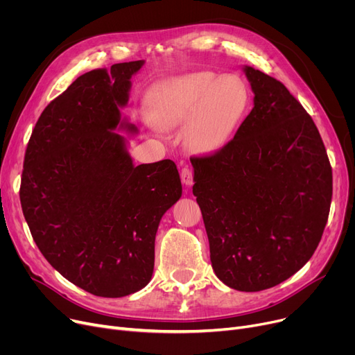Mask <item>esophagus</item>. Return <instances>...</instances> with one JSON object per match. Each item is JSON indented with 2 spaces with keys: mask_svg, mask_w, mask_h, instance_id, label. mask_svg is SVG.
I'll return each mask as SVG.
<instances>
[{
  "mask_svg": "<svg viewBox=\"0 0 355 355\" xmlns=\"http://www.w3.org/2000/svg\"><path fill=\"white\" fill-rule=\"evenodd\" d=\"M181 181L185 185V187H191L193 185V171L191 168L184 166L181 170Z\"/></svg>",
  "mask_w": 355,
  "mask_h": 355,
  "instance_id": "obj_1",
  "label": "esophagus"
}]
</instances>
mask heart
<instances>
[{
	"label": "heart",
	"instance_id": "obj_1",
	"mask_svg": "<svg viewBox=\"0 0 355 355\" xmlns=\"http://www.w3.org/2000/svg\"><path fill=\"white\" fill-rule=\"evenodd\" d=\"M248 89L234 74L202 70L166 80L155 93L154 122L182 127V142L196 155H210L225 146L248 106Z\"/></svg>",
	"mask_w": 355,
	"mask_h": 355
}]
</instances>
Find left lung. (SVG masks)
<instances>
[{
  "label": "left lung",
  "mask_w": 355,
  "mask_h": 355,
  "mask_svg": "<svg viewBox=\"0 0 355 355\" xmlns=\"http://www.w3.org/2000/svg\"><path fill=\"white\" fill-rule=\"evenodd\" d=\"M243 71L253 109L220 151L191 158L193 194L216 276L257 292L286 281L318 248L332 170L318 129L285 85L250 66Z\"/></svg>",
  "instance_id": "obj_1"
}]
</instances>
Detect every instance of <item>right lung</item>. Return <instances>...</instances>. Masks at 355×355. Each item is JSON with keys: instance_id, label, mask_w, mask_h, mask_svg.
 Returning <instances> with one entry per match:
<instances>
[{"instance_id": "1", "label": "right lung", "mask_w": 355, "mask_h": 355, "mask_svg": "<svg viewBox=\"0 0 355 355\" xmlns=\"http://www.w3.org/2000/svg\"><path fill=\"white\" fill-rule=\"evenodd\" d=\"M144 60L74 80L37 121L24 158L20 201L37 248L67 281L103 297L145 288L155 234L182 194L171 159L134 165L122 118Z\"/></svg>"}]
</instances>
